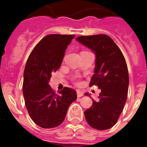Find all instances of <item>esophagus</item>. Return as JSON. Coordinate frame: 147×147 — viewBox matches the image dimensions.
<instances>
[{
  "label": "esophagus",
  "mask_w": 147,
  "mask_h": 147,
  "mask_svg": "<svg viewBox=\"0 0 147 147\" xmlns=\"http://www.w3.org/2000/svg\"><path fill=\"white\" fill-rule=\"evenodd\" d=\"M76 93H77V96L78 97H82V96H83V92L82 91H81V90H77V91H76Z\"/></svg>",
  "instance_id": "esophagus-1"
}]
</instances>
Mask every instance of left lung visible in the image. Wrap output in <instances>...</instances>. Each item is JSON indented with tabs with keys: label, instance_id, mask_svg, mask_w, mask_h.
Returning a JSON list of instances; mask_svg holds the SVG:
<instances>
[{
	"label": "left lung",
	"instance_id": "8db88e82",
	"mask_svg": "<svg viewBox=\"0 0 147 147\" xmlns=\"http://www.w3.org/2000/svg\"><path fill=\"white\" fill-rule=\"evenodd\" d=\"M78 42L96 55L94 74L90 86L101 89L97 100L85 111L87 122L94 129L105 130L113 127L123 111L129 87L127 62L120 49L106 34L80 36ZM85 96H90L85 93Z\"/></svg>",
	"mask_w": 147,
	"mask_h": 147
}]
</instances>
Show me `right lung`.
Wrapping results in <instances>:
<instances>
[{
  "mask_svg": "<svg viewBox=\"0 0 147 147\" xmlns=\"http://www.w3.org/2000/svg\"><path fill=\"white\" fill-rule=\"evenodd\" d=\"M74 37L47 35L35 46L27 60L23 84L26 107L31 119L42 128L60 125L69 106L77 98L74 89L65 87L57 94L49 85L51 73L59 68L67 45Z\"/></svg>",
  "mask_w": 147,
  "mask_h": 147,
  "instance_id": "right-lung-1",
  "label": "right lung"
}]
</instances>
